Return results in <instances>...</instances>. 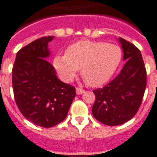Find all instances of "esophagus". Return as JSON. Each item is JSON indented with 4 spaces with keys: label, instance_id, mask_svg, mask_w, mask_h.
<instances>
[{
    "label": "esophagus",
    "instance_id": "1",
    "mask_svg": "<svg viewBox=\"0 0 157 157\" xmlns=\"http://www.w3.org/2000/svg\"><path fill=\"white\" fill-rule=\"evenodd\" d=\"M84 92H85V90H84L82 88H80V87L76 88V93H77V94H83Z\"/></svg>",
    "mask_w": 157,
    "mask_h": 157
}]
</instances>
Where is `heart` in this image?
Returning <instances> with one entry per match:
<instances>
[{
	"label": "heart",
	"instance_id": "heart-1",
	"mask_svg": "<svg viewBox=\"0 0 157 157\" xmlns=\"http://www.w3.org/2000/svg\"><path fill=\"white\" fill-rule=\"evenodd\" d=\"M121 59L122 50L116 44L80 40L68 46L66 54L54 57L53 64L64 81H71L81 67V75L86 83L98 86L113 76Z\"/></svg>",
	"mask_w": 157,
	"mask_h": 157
}]
</instances>
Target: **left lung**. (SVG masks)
Returning <instances> with one entry per match:
<instances>
[{"label":"left lung","mask_w":157,"mask_h":157,"mask_svg":"<svg viewBox=\"0 0 157 157\" xmlns=\"http://www.w3.org/2000/svg\"><path fill=\"white\" fill-rule=\"evenodd\" d=\"M126 63L120 73L103 88L93 90L92 114L108 126L124 124L135 116L142 103L147 83L146 69L140 50L120 37Z\"/></svg>","instance_id":"obj_1"}]
</instances>
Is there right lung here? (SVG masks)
Instances as JSON below:
<instances>
[{
  "label": "right lung",
  "mask_w": 157,
  "mask_h": 157,
  "mask_svg": "<svg viewBox=\"0 0 157 157\" xmlns=\"http://www.w3.org/2000/svg\"><path fill=\"white\" fill-rule=\"evenodd\" d=\"M53 39V36L41 37L21 48L12 71L14 99L21 113L43 128L63 122L76 94L75 88L58 79L46 60L48 43Z\"/></svg>",
  "instance_id": "add662e5"
}]
</instances>
